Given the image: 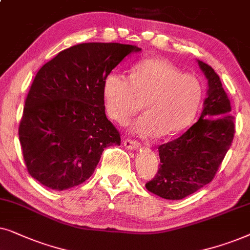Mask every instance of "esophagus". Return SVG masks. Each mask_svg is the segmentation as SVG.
Instances as JSON below:
<instances>
[{"label":"esophagus","mask_w":250,"mask_h":250,"mask_svg":"<svg viewBox=\"0 0 250 250\" xmlns=\"http://www.w3.org/2000/svg\"><path fill=\"white\" fill-rule=\"evenodd\" d=\"M123 145L129 149H137L141 147V144H139L138 142L132 141V139H125V141H123Z\"/></svg>","instance_id":"obj_1"}]
</instances>
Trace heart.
Instances as JSON below:
<instances>
[{
  "label": "heart",
  "instance_id": "heart-1",
  "mask_svg": "<svg viewBox=\"0 0 250 250\" xmlns=\"http://www.w3.org/2000/svg\"><path fill=\"white\" fill-rule=\"evenodd\" d=\"M204 88L197 76L183 73L167 61L149 58L132 66L130 80L112 72L103 83L105 108L125 125L144 108L136 123L143 136H174L188 127L201 104Z\"/></svg>",
  "mask_w": 250,
  "mask_h": 250
}]
</instances>
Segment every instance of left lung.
I'll return each instance as SVG.
<instances>
[{"label": "left lung", "mask_w": 250, "mask_h": 250, "mask_svg": "<svg viewBox=\"0 0 250 250\" xmlns=\"http://www.w3.org/2000/svg\"><path fill=\"white\" fill-rule=\"evenodd\" d=\"M198 64L208 80L200 119L178 138L159 146L158 172L145 184L167 200H181L210 183L234 137L231 103L219 76L206 62Z\"/></svg>", "instance_id": "obj_1"}]
</instances>
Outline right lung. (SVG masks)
Segmentation results:
<instances>
[{"instance_id":"add662e5","label":"right lung","mask_w":250,"mask_h":250,"mask_svg":"<svg viewBox=\"0 0 250 250\" xmlns=\"http://www.w3.org/2000/svg\"><path fill=\"white\" fill-rule=\"evenodd\" d=\"M141 48L81 43L40 68L25 101L19 141L29 175L62 191L85 182L107 146L120 145L106 118L103 83L125 56Z\"/></svg>"}]
</instances>
